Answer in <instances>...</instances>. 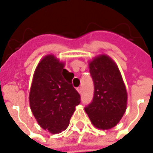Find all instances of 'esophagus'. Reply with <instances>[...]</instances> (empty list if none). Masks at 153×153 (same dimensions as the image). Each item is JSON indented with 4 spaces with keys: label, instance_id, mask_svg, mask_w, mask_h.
<instances>
[{
    "label": "esophagus",
    "instance_id": "1",
    "mask_svg": "<svg viewBox=\"0 0 153 153\" xmlns=\"http://www.w3.org/2000/svg\"><path fill=\"white\" fill-rule=\"evenodd\" d=\"M77 91H78V92H79L80 94H81L82 93V87H79V88L77 89Z\"/></svg>",
    "mask_w": 153,
    "mask_h": 153
}]
</instances>
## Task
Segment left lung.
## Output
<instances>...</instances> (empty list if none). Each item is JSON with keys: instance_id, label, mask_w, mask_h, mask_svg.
<instances>
[{"instance_id": "1", "label": "left lung", "mask_w": 153, "mask_h": 153, "mask_svg": "<svg viewBox=\"0 0 153 153\" xmlns=\"http://www.w3.org/2000/svg\"><path fill=\"white\" fill-rule=\"evenodd\" d=\"M89 66L94 92L85 111L95 127L109 129L118 123L126 110V86L118 67L108 55L94 58Z\"/></svg>"}]
</instances>
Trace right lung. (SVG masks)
<instances>
[{"label": "right lung", "mask_w": 153, "mask_h": 153, "mask_svg": "<svg viewBox=\"0 0 153 153\" xmlns=\"http://www.w3.org/2000/svg\"><path fill=\"white\" fill-rule=\"evenodd\" d=\"M64 63L47 55L35 71L29 94L30 107L37 122L51 133H59L80 103V95L69 79Z\"/></svg>", "instance_id": "1"}]
</instances>
